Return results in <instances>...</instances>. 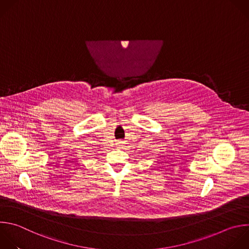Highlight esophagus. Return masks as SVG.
<instances>
[{"label":"esophagus","mask_w":249,"mask_h":249,"mask_svg":"<svg viewBox=\"0 0 249 249\" xmlns=\"http://www.w3.org/2000/svg\"><path fill=\"white\" fill-rule=\"evenodd\" d=\"M117 144H118V146H122L123 145V142L122 141H118V142H117Z\"/></svg>","instance_id":"34e87169"}]
</instances>
